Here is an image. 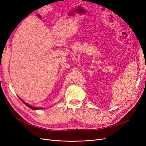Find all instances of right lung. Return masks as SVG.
<instances>
[{"label": "right lung", "mask_w": 146, "mask_h": 146, "mask_svg": "<svg viewBox=\"0 0 146 146\" xmlns=\"http://www.w3.org/2000/svg\"><path fill=\"white\" fill-rule=\"evenodd\" d=\"M20 98V97H19ZM20 100H22V102L23 103V104H25L27 106H28V107H29L30 108H31V109H33V110H40V109H42L41 108H38V107H34V106H31V105H30L29 104H27V103L26 102H25L23 100H22V99H21L20 98Z\"/></svg>", "instance_id": "obj_1"}]
</instances>
